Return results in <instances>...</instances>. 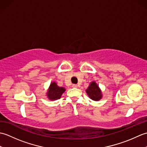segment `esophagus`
I'll list each match as a JSON object with an SVG mask.
<instances>
[{"label": "esophagus", "instance_id": "34e87169", "mask_svg": "<svg viewBox=\"0 0 147 147\" xmlns=\"http://www.w3.org/2000/svg\"><path fill=\"white\" fill-rule=\"evenodd\" d=\"M72 86H73V88H77L78 87V85H76V84H73V85H72Z\"/></svg>", "mask_w": 147, "mask_h": 147}]
</instances>
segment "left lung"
I'll use <instances>...</instances> for the list:
<instances>
[{
    "label": "left lung",
    "instance_id": "1",
    "mask_svg": "<svg viewBox=\"0 0 147 147\" xmlns=\"http://www.w3.org/2000/svg\"><path fill=\"white\" fill-rule=\"evenodd\" d=\"M86 92L89 97L94 101H98L102 97L101 90L95 82H93L90 84L88 88L86 90Z\"/></svg>",
    "mask_w": 147,
    "mask_h": 147
}]
</instances>
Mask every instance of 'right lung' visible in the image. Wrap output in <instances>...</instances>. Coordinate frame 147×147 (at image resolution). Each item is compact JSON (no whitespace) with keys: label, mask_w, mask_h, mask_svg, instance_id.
<instances>
[{"label":"right lung","mask_w":147,"mask_h":147,"mask_svg":"<svg viewBox=\"0 0 147 147\" xmlns=\"http://www.w3.org/2000/svg\"><path fill=\"white\" fill-rule=\"evenodd\" d=\"M65 91V89L63 87L57 86L55 82H52L49 88L48 92L47 93V95L48 98L51 100H55L60 98L62 93Z\"/></svg>","instance_id":"right-lung-1"}]
</instances>
